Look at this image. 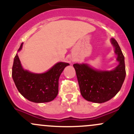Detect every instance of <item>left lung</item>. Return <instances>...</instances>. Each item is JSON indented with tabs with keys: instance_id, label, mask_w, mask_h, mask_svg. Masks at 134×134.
Here are the masks:
<instances>
[{
	"instance_id": "1",
	"label": "left lung",
	"mask_w": 134,
	"mask_h": 134,
	"mask_svg": "<svg viewBox=\"0 0 134 134\" xmlns=\"http://www.w3.org/2000/svg\"><path fill=\"white\" fill-rule=\"evenodd\" d=\"M118 65L111 70H97L87 64L73 65L81 94L86 100L103 103L114 97L121 89L126 76L125 58L117 41L111 38Z\"/></svg>"
}]
</instances>
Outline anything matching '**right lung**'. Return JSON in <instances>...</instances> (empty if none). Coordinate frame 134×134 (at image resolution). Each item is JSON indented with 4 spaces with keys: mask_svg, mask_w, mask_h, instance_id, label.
Segmentation results:
<instances>
[{
    "mask_svg": "<svg viewBox=\"0 0 134 134\" xmlns=\"http://www.w3.org/2000/svg\"><path fill=\"white\" fill-rule=\"evenodd\" d=\"M23 44L21 43L18 52ZM68 65V63L58 62L46 72L36 74L23 68L16 53L13 62L12 77L18 90L26 99L36 103L48 102L58 95V79L65 67Z\"/></svg>",
    "mask_w": 134,
    "mask_h": 134,
    "instance_id": "1",
    "label": "right lung"
}]
</instances>
